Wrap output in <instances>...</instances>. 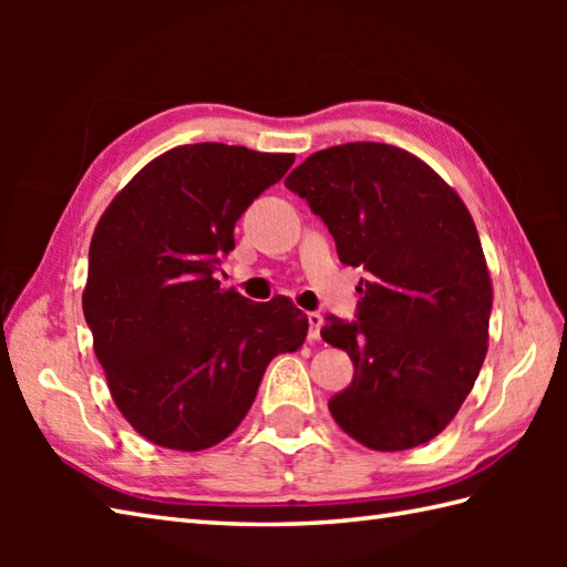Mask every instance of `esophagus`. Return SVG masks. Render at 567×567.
Here are the masks:
<instances>
[{"mask_svg": "<svg viewBox=\"0 0 567 567\" xmlns=\"http://www.w3.org/2000/svg\"><path fill=\"white\" fill-rule=\"evenodd\" d=\"M309 341H319L321 339V327H323V317L319 311H309Z\"/></svg>", "mask_w": 567, "mask_h": 567, "instance_id": "1", "label": "esophagus"}]
</instances>
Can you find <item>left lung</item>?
I'll use <instances>...</instances> for the list:
<instances>
[{"label": "left lung", "mask_w": 567, "mask_h": 567, "mask_svg": "<svg viewBox=\"0 0 567 567\" xmlns=\"http://www.w3.org/2000/svg\"><path fill=\"white\" fill-rule=\"evenodd\" d=\"M285 187L329 226L339 260L363 268L353 321L321 339L353 360L329 400L348 436L406 451L451 424L487 353L492 282L473 216L412 153L343 143L311 153Z\"/></svg>", "instance_id": "obj_1"}]
</instances>
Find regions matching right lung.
<instances>
[{
  "label": "right lung",
  "mask_w": 567,
  "mask_h": 567,
  "mask_svg": "<svg viewBox=\"0 0 567 567\" xmlns=\"http://www.w3.org/2000/svg\"><path fill=\"white\" fill-rule=\"evenodd\" d=\"M292 163L226 143L179 146L143 167L94 228L84 321L118 412L155 445L224 441L270 360L307 339L290 299L258 305L214 280L236 221Z\"/></svg>",
  "instance_id": "obj_1"
}]
</instances>
